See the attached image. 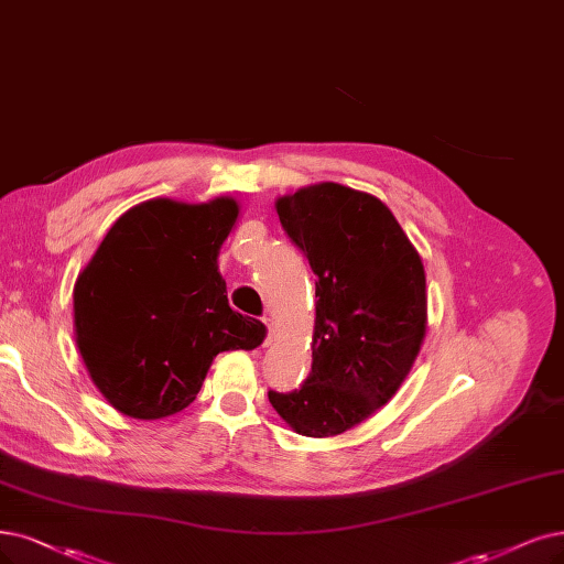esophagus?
Masks as SVG:
<instances>
[{
	"instance_id": "obj_1",
	"label": "esophagus",
	"mask_w": 564,
	"mask_h": 564,
	"mask_svg": "<svg viewBox=\"0 0 564 564\" xmlns=\"http://www.w3.org/2000/svg\"><path fill=\"white\" fill-rule=\"evenodd\" d=\"M262 323L267 325V344H269L271 339H274V321H271V318H262Z\"/></svg>"
}]
</instances>
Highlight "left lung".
Masks as SVG:
<instances>
[{
  "label": "left lung",
  "instance_id": "1",
  "mask_svg": "<svg viewBox=\"0 0 564 564\" xmlns=\"http://www.w3.org/2000/svg\"><path fill=\"white\" fill-rule=\"evenodd\" d=\"M276 214L316 274L314 362L290 392L269 390L281 419L304 436H335L381 409L419 356L425 269L390 208L339 183L276 202Z\"/></svg>",
  "mask_w": 564,
  "mask_h": 564
}]
</instances>
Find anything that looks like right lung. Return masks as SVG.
<instances>
[{"label":"right lung","instance_id":"1","mask_svg":"<svg viewBox=\"0 0 564 564\" xmlns=\"http://www.w3.org/2000/svg\"><path fill=\"white\" fill-rule=\"evenodd\" d=\"M239 204L143 202L120 216L74 288L76 344L113 409L155 421L183 411L223 350L262 344L229 308L218 250Z\"/></svg>","mask_w":564,"mask_h":564}]
</instances>
